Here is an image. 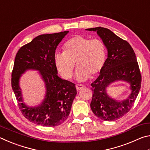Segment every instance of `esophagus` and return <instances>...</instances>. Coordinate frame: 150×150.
Instances as JSON below:
<instances>
[{"instance_id":"34e87169","label":"esophagus","mask_w":150,"mask_h":150,"mask_svg":"<svg viewBox=\"0 0 150 150\" xmlns=\"http://www.w3.org/2000/svg\"><path fill=\"white\" fill-rule=\"evenodd\" d=\"M75 86H76V88H77V91H80L82 89L83 87H84V85H81V84H77Z\"/></svg>"}]
</instances>
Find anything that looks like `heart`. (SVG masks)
I'll return each instance as SVG.
<instances>
[{
  "mask_svg": "<svg viewBox=\"0 0 150 150\" xmlns=\"http://www.w3.org/2000/svg\"><path fill=\"white\" fill-rule=\"evenodd\" d=\"M106 48L98 39L77 35L69 39L64 45V52L56 53L54 64L62 77L69 79L72 77L75 62L78 69L75 73L78 81L87 80L91 75H97L105 65Z\"/></svg>",
  "mask_w": 150,
  "mask_h": 150,
  "instance_id": "b5f03b06",
  "label": "heart"
}]
</instances>
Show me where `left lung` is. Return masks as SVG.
<instances>
[{
	"label": "left lung",
	"mask_w": 150,
	"mask_h": 150,
	"mask_svg": "<svg viewBox=\"0 0 150 150\" xmlns=\"http://www.w3.org/2000/svg\"><path fill=\"white\" fill-rule=\"evenodd\" d=\"M96 32L107 49V59L98 77L91 83L93 98L91 108L98 118L115 121L128 112L134 105L141 87L142 77L132 47L109 29L102 27L86 29ZM122 80L129 83L131 94L126 100L118 101L106 92L111 83Z\"/></svg>",
	"instance_id": "1"
}]
</instances>
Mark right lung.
<instances>
[{
  "label": "right lung",
  "instance_id": "add662e5",
  "mask_svg": "<svg viewBox=\"0 0 150 150\" xmlns=\"http://www.w3.org/2000/svg\"><path fill=\"white\" fill-rule=\"evenodd\" d=\"M69 31L42 34L20 47L12 73V88L24 117L42 126H57L69 115L77 90L75 84L57 75L54 55L58 44ZM28 70L39 71L44 81L46 95L39 105L29 107L23 103L19 79Z\"/></svg>",
  "mask_w": 150,
  "mask_h": 150
}]
</instances>
